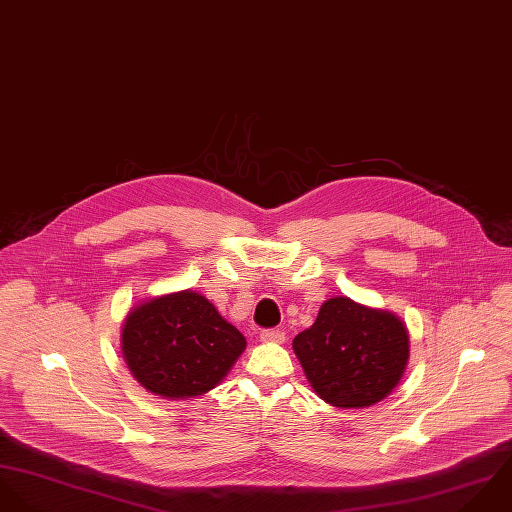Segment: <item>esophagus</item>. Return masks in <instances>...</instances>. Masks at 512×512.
<instances>
[{"mask_svg":"<svg viewBox=\"0 0 512 512\" xmlns=\"http://www.w3.org/2000/svg\"><path fill=\"white\" fill-rule=\"evenodd\" d=\"M259 338H261V342L281 344V342H285V332H283V330H275V328H269V330H263Z\"/></svg>","mask_w":512,"mask_h":512,"instance_id":"34e87169","label":"esophagus"}]
</instances>
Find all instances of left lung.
Returning a JSON list of instances; mask_svg holds the SVG:
<instances>
[{
	"label": "left lung",
	"instance_id": "1",
	"mask_svg": "<svg viewBox=\"0 0 512 512\" xmlns=\"http://www.w3.org/2000/svg\"><path fill=\"white\" fill-rule=\"evenodd\" d=\"M293 350L318 398L334 408H370L402 380L409 334L390 310L332 297L314 324L295 336Z\"/></svg>",
	"mask_w": 512,
	"mask_h": 512
}]
</instances>
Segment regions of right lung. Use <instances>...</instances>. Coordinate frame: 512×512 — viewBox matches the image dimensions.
<instances>
[{
    "label": "right lung",
    "mask_w": 512,
    "mask_h": 512,
    "mask_svg": "<svg viewBox=\"0 0 512 512\" xmlns=\"http://www.w3.org/2000/svg\"><path fill=\"white\" fill-rule=\"evenodd\" d=\"M245 346V336L192 289L134 305L120 334L130 374L164 400L204 396L227 376Z\"/></svg>",
    "instance_id": "right-lung-1"
}]
</instances>
